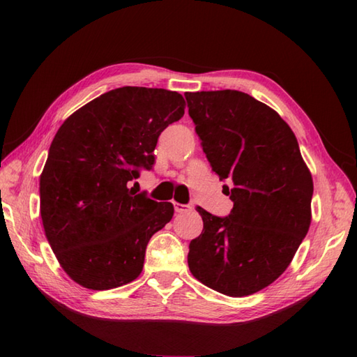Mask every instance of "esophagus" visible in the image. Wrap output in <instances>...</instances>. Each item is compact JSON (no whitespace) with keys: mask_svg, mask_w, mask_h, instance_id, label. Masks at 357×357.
<instances>
[{"mask_svg":"<svg viewBox=\"0 0 357 357\" xmlns=\"http://www.w3.org/2000/svg\"><path fill=\"white\" fill-rule=\"evenodd\" d=\"M173 206H174V211H176V213H187V211H190V210H192V207L188 206V204L173 202Z\"/></svg>","mask_w":357,"mask_h":357,"instance_id":"esophagus-1","label":"esophagus"}]
</instances>
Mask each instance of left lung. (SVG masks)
Segmentation results:
<instances>
[{
  "label": "left lung",
  "mask_w": 357,
  "mask_h": 357,
  "mask_svg": "<svg viewBox=\"0 0 357 357\" xmlns=\"http://www.w3.org/2000/svg\"><path fill=\"white\" fill-rule=\"evenodd\" d=\"M188 115L224 195L229 216L196 207L202 233L188 245L192 275L241 298L282 275L312 222L313 179L293 130L268 105L239 90L185 93Z\"/></svg>",
  "instance_id": "left-lung-1"
}]
</instances>
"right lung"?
I'll use <instances>...</instances> for the list:
<instances>
[{
	"mask_svg": "<svg viewBox=\"0 0 357 357\" xmlns=\"http://www.w3.org/2000/svg\"><path fill=\"white\" fill-rule=\"evenodd\" d=\"M184 105L178 92L127 86L59 127L40 178V207L45 238L77 284L110 290L139 276L150 238L174 210L128 185L153 169L159 135L183 118Z\"/></svg>",
	"mask_w": 357,
	"mask_h": 357,
	"instance_id": "1",
	"label": "right lung"
}]
</instances>
